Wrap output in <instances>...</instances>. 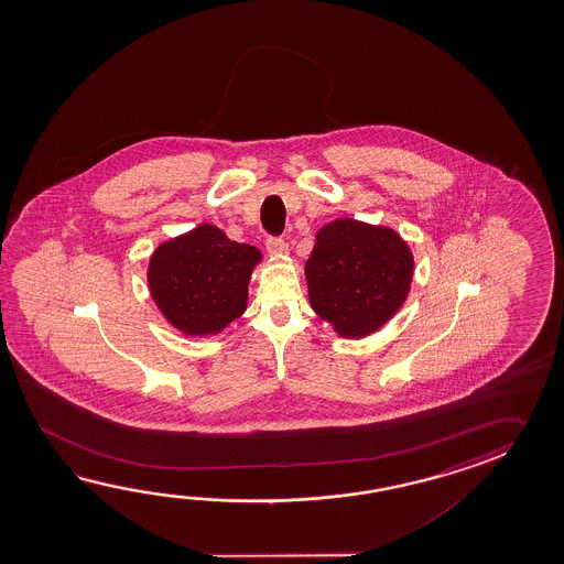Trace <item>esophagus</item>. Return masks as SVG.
<instances>
[{
	"label": "esophagus",
	"instance_id": "esophagus-1",
	"mask_svg": "<svg viewBox=\"0 0 564 564\" xmlns=\"http://www.w3.org/2000/svg\"><path fill=\"white\" fill-rule=\"evenodd\" d=\"M265 250L274 258H284V256H288V243L282 238H268Z\"/></svg>",
	"mask_w": 564,
	"mask_h": 564
}]
</instances>
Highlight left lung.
<instances>
[{"mask_svg":"<svg viewBox=\"0 0 564 564\" xmlns=\"http://www.w3.org/2000/svg\"><path fill=\"white\" fill-rule=\"evenodd\" d=\"M413 253L395 229L340 217L318 229L304 265L312 311L345 338L389 323L408 299Z\"/></svg>","mask_w":564,"mask_h":564,"instance_id":"obj_1","label":"left lung"}]
</instances>
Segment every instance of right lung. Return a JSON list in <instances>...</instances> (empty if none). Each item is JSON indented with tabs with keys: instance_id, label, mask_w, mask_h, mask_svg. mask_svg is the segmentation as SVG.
<instances>
[{
	"instance_id": "1",
	"label": "right lung",
	"mask_w": 564,
	"mask_h": 564,
	"mask_svg": "<svg viewBox=\"0 0 564 564\" xmlns=\"http://www.w3.org/2000/svg\"><path fill=\"white\" fill-rule=\"evenodd\" d=\"M262 253L209 224L163 241L147 270L151 296L183 335L214 336L240 318Z\"/></svg>"
}]
</instances>
